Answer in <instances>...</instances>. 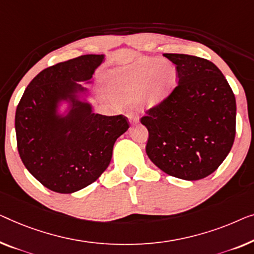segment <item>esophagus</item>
I'll list each match as a JSON object with an SVG mask.
<instances>
[{
  "label": "esophagus",
  "instance_id": "esophagus-1",
  "mask_svg": "<svg viewBox=\"0 0 254 254\" xmlns=\"http://www.w3.org/2000/svg\"><path fill=\"white\" fill-rule=\"evenodd\" d=\"M128 118L131 124H136L138 121V115L136 112H129L128 113Z\"/></svg>",
  "mask_w": 254,
  "mask_h": 254
}]
</instances>
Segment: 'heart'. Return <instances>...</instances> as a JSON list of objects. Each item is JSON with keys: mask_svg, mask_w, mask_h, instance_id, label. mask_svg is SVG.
<instances>
[{"mask_svg": "<svg viewBox=\"0 0 254 254\" xmlns=\"http://www.w3.org/2000/svg\"><path fill=\"white\" fill-rule=\"evenodd\" d=\"M176 69L159 58H143L129 67L116 72L112 89L121 100L138 96L142 106H154L170 96L175 88Z\"/></svg>", "mask_w": 254, "mask_h": 254, "instance_id": "obj_1", "label": "heart"}]
</instances>
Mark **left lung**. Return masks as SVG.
<instances>
[{"label":"left lung","mask_w":254,"mask_h":254,"mask_svg":"<svg viewBox=\"0 0 254 254\" xmlns=\"http://www.w3.org/2000/svg\"><path fill=\"white\" fill-rule=\"evenodd\" d=\"M176 66L178 84L139 121L149 131L145 151L166 174L196 181L226 159L236 135V100L212 62L183 54H164Z\"/></svg>","instance_id":"left-lung-1"}]
</instances>
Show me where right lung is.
Masks as SVG:
<instances>
[{"label": "right lung", "mask_w": 254, "mask_h": 254, "mask_svg": "<svg viewBox=\"0 0 254 254\" xmlns=\"http://www.w3.org/2000/svg\"><path fill=\"white\" fill-rule=\"evenodd\" d=\"M103 55H82L39 73L17 105V148L27 171L46 187L72 193L96 181L108 168L117 138L128 128L127 117L91 112L75 103L68 117L55 115L56 103L72 97L75 81L91 79Z\"/></svg>", "instance_id": "add662e5"}]
</instances>
